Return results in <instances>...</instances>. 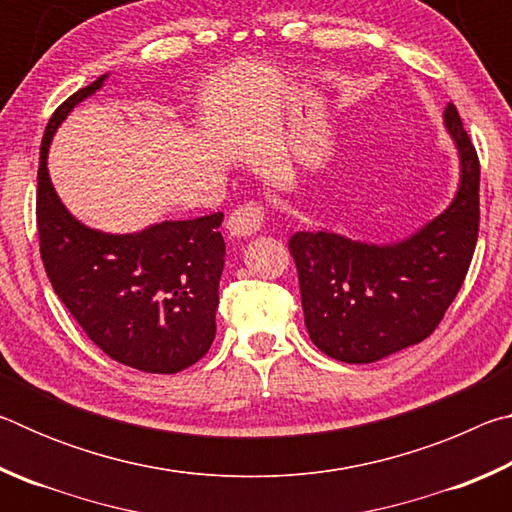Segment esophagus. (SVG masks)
Returning a JSON list of instances; mask_svg holds the SVG:
<instances>
[{"instance_id":"1","label":"esophagus","mask_w":512,"mask_h":512,"mask_svg":"<svg viewBox=\"0 0 512 512\" xmlns=\"http://www.w3.org/2000/svg\"><path fill=\"white\" fill-rule=\"evenodd\" d=\"M264 225V207L259 203H246L237 207L235 212L228 216L225 228L232 237H250L257 235Z\"/></svg>"}]
</instances>
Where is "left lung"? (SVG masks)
<instances>
[{
	"instance_id": "8db88e82",
	"label": "left lung",
	"mask_w": 512,
	"mask_h": 512,
	"mask_svg": "<svg viewBox=\"0 0 512 512\" xmlns=\"http://www.w3.org/2000/svg\"><path fill=\"white\" fill-rule=\"evenodd\" d=\"M443 119L461 173L436 219L391 244L325 228L289 239L309 339L327 357L372 363L424 341L461 289L479 237L481 171L454 103Z\"/></svg>"
}]
</instances>
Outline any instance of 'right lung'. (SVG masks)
Returning <instances> with one entry per match:
<instances>
[{
    "label": "right lung",
    "instance_id": "add662e5",
    "mask_svg": "<svg viewBox=\"0 0 512 512\" xmlns=\"http://www.w3.org/2000/svg\"><path fill=\"white\" fill-rule=\"evenodd\" d=\"M106 79L103 74L72 94L42 137L36 203L42 264L56 296L97 348L135 370L173 375L205 357L214 341L223 214L112 235L67 210L49 178V146L69 112Z\"/></svg>",
    "mask_w": 512,
    "mask_h": 512
}]
</instances>
